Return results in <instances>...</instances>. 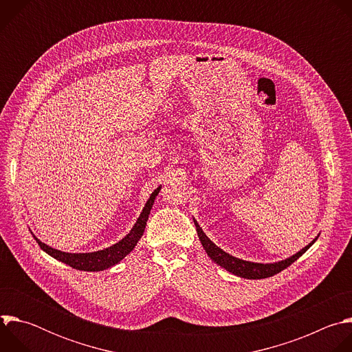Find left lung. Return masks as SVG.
<instances>
[{
  "label": "left lung",
  "instance_id": "left-lung-1",
  "mask_svg": "<svg viewBox=\"0 0 352 352\" xmlns=\"http://www.w3.org/2000/svg\"><path fill=\"white\" fill-rule=\"evenodd\" d=\"M195 226H196V231H197V236L200 239V242H202L205 250L208 256L216 262L219 266L224 267L227 272L238 276V277H242V278H249V280H259V278H267V277H272L277 273H280L281 270L287 269L288 266H291L299 256H302L307 250L316 242L318 236L309 243L307 245L304 249H300L299 252H296L295 255L284 259V261H280V262H276V263H254V262H248V261H242V259H238V258H234L231 256L230 254L224 252L223 249H220L216 243H213L208 235L204 232V230L200 228V226L195 221Z\"/></svg>",
  "mask_w": 352,
  "mask_h": 352
}]
</instances>
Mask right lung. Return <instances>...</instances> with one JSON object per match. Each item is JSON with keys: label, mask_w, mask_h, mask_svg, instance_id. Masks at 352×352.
I'll return each instance as SVG.
<instances>
[{"label": "right lung", "mask_w": 352, "mask_h": 352, "mask_svg": "<svg viewBox=\"0 0 352 352\" xmlns=\"http://www.w3.org/2000/svg\"><path fill=\"white\" fill-rule=\"evenodd\" d=\"M160 189H162V186L155 189V192L150 195L140 216L138 217V220H136L135 226L132 227V230L129 231V234H126L121 241H118L113 246L106 248L103 250H97V252H89V254H68V252H61V250H58V249L48 246L44 242H41L40 239H37L34 235L33 236L45 254H48L50 256H53L54 259H57L76 270H83V272L106 270V269L117 265L118 262H121L126 255H129L131 250L136 246L138 241L143 235L146 221L148 219L150 210H152V208H153L155 199L159 195Z\"/></svg>", "instance_id": "1"}]
</instances>
